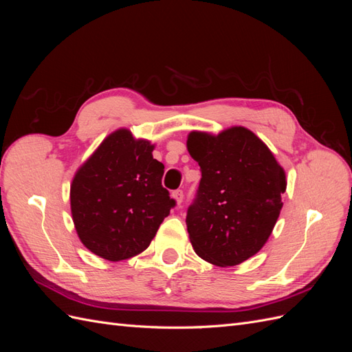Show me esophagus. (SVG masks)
I'll use <instances>...</instances> for the list:
<instances>
[{"mask_svg": "<svg viewBox=\"0 0 352 352\" xmlns=\"http://www.w3.org/2000/svg\"><path fill=\"white\" fill-rule=\"evenodd\" d=\"M172 197L176 199L177 204H180V202L184 201V190L182 189H176L172 192Z\"/></svg>", "mask_w": 352, "mask_h": 352, "instance_id": "1", "label": "esophagus"}]
</instances>
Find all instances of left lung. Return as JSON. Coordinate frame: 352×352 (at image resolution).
<instances>
[{
    "label": "left lung",
    "mask_w": 352,
    "mask_h": 352,
    "mask_svg": "<svg viewBox=\"0 0 352 352\" xmlns=\"http://www.w3.org/2000/svg\"><path fill=\"white\" fill-rule=\"evenodd\" d=\"M188 151L201 167L186 226L195 252L220 267L257 254L272 235L286 190L285 170L260 138L233 126L211 135L190 132Z\"/></svg>",
    "instance_id": "1"
}]
</instances>
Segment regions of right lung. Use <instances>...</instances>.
Masks as SVG:
<instances>
[{
    "label": "right lung",
    "instance_id": "add662e5",
    "mask_svg": "<svg viewBox=\"0 0 352 352\" xmlns=\"http://www.w3.org/2000/svg\"><path fill=\"white\" fill-rule=\"evenodd\" d=\"M154 145L131 131L110 133L74 175L70 208L74 228L91 252L109 261L148 248L176 201L163 188V163Z\"/></svg>",
    "mask_w": 352,
    "mask_h": 352
}]
</instances>
